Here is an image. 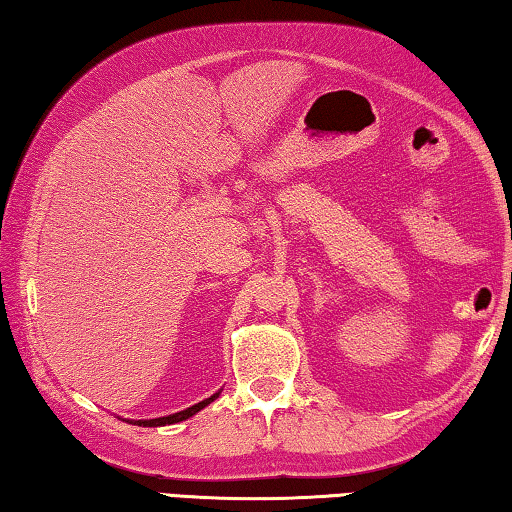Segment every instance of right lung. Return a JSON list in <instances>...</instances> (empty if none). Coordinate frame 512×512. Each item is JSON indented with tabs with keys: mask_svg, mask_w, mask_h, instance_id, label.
<instances>
[{
	"mask_svg": "<svg viewBox=\"0 0 512 512\" xmlns=\"http://www.w3.org/2000/svg\"><path fill=\"white\" fill-rule=\"evenodd\" d=\"M216 397H219V393H214L212 397H207V400L198 402L194 406H189V409L180 411V413H173V415H164V418H153V420H135L133 424H137V427H164V424H176V422H183L187 418H192V415H196L201 409H205L207 404L214 402Z\"/></svg>",
	"mask_w": 512,
	"mask_h": 512,
	"instance_id": "add662e5",
	"label": "right lung"
}]
</instances>
